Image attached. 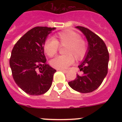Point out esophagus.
Segmentation results:
<instances>
[{"label":"esophagus","instance_id":"obj_1","mask_svg":"<svg viewBox=\"0 0 122 122\" xmlns=\"http://www.w3.org/2000/svg\"><path fill=\"white\" fill-rule=\"evenodd\" d=\"M57 71H63V73H67L68 72V71L66 70H62V69H57Z\"/></svg>","mask_w":122,"mask_h":122}]
</instances>
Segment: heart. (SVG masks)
<instances>
[{"instance_id": "heart-1", "label": "heart", "mask_w": 122, "mask_h": 122, "mask_svg": "<svg viewBox=\"0 0 122 122\" xmlns=\"http://www.w3.org/2000/svg\"><path fill=\"white\" fill-rule=\"evenodd\" d=\"M59 46L64 47V55L52 59L51 65L56 69H65L74 62L83 59L88 51V44L78 33L71 30H66L55 34L54 39H49L44 42V52L48 56L53 57L59 50Z\"/></svg>"}]
</instances>
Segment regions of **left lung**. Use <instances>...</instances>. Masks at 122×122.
Segmentation results:
<instances>
[{"instance_id":"1","label":"left lung","mask_w":122,"mask_h":122,"mask_svg":"<svg viewBox=\"0 0 122 122\" xmlns=\"http://www.w3.org/2000/svg\"><path fill=\"white\" fill-rule=\"evenodd\" d=\"M76 28L87 38L88 51L85 59L78 66L83 75L76 74V78L68 84L79 92H92L100 86L108 73L109 52L105 43L98 35L83 26Z\"/></svg>"}]
</instances>
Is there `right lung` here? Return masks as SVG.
Listing matches in <instances>:
<instances>
[{
    "label": "right lung",
    "instance_id": "add662e5",
    "mask_svg": "<svg viewBox=\"0 0 122 122\" xmlns=\"http://www.w3.org/2000/svg\"><path fill=\"white\" fill-rule=\"evenodd\" d=\"M55 28L37 26L27 31L14 45L9 64L16 83L26 94H44L51 87L56 71L47 64L43 46Z\"/></svg>",
    "mask_w": 122,
    "mask_h": 122
}]
</instances>
